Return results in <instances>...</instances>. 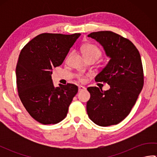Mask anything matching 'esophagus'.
Returning a JSON list of instances; mask_svg holds the SVG:
<instances>
[{
	"mask_svg": "<svg viewBox=\"0 0 157 157\" xmlns=\"http://www.w3.org/2000/svg\"><path fill=\"white\" fill-rule=\"evenodd\" d=\"M86 88L84 87V86H79L78 87V91L79 92H82V91H84L85 90Z\"/></svg>",
	"mask_w": 157,
	"mask_h": 157,
	"instance_id": "1",
	"label": "esophagus"
}]
</instances>
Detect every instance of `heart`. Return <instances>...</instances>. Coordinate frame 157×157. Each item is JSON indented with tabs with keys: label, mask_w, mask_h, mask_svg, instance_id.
Segmentation results:
<instances>
[{
	"label": "heart",
	"mask_w": 157,
	"mask_h": 157,
	"mask_svg": "<svg viewBox=\"0 0 157 157\" xmlns=\"http://www.w3.org/2000/svg\"><path fill=\"white\" fill-rule=\"evenodd\" d=\"M82 52L86 59L87 60H94L96 61L102 56V52L97 46L92 44H87L84 45L82 47ZM78 80L84 82L86 77L82 74H79L77 76Z\"/></svg>",
	"instance_id": "b5f03b06"
}]
</instances>
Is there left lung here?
<instances>
[{
  "label": "left lung",
  "mask_w": 157,
  "mask_h": 157,
  "mask_svg": "<svg viewBox=\"0 0 157 157\" xmlns=\"http://www.w3.org/2000/svg\"><path fill=\"white\" fill-rule=\"evenodd\" d=\"M88 36L98 42L111 59L95 78L96 82L108 84L110 89L87 88L90 94L87 113L96 125H116L129 114L144 86L140 55L129 40L115 32H96Z\"/></svg>",
  "instance_id": "1"
}]
</instances>
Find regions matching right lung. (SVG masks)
Masks as SVG:
<instances>
[{
    "label": "right lung",
    "mask_w": 157,
    "mask_h": 157,
    "mask_svg": "<svg viewBox=\"0 0 157 157\" xmlns=\"http://www.w3.org/2000/svg\"><path fill=\"white\" fill-rule=\"evenodd\" d=\"M79 36L44 33L29 41L20 52L16 66L18 95L26 111L42 124H55L64 119L78 92L73 84L55 88L51 74Z\"/></svg>",
    "instance_id": "add662e5"
}]
</instances>
